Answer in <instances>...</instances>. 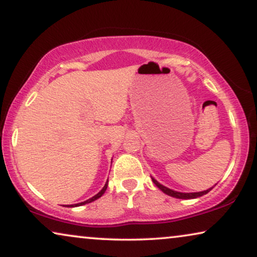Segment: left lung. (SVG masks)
Segmentation results:
<instances>
[{
	"mask_svg": "<svg viewBox=\"0 0 257 257\" xmlns=\"http://www.w3.org/2000/svg\"><path fill=\"white\" fill-rule=\"evenodd\" d=\"M152 181L154 182V185H156L157 187L160 189V191H163V192L165 193V194H167V195H170V196H173V198H177V199H196V198H200V196L205 195V194H207V193H208L209 191H212L213 187H214V186H213V187H210V188L206 189V191H202V192L182 193V192L173 191V189H171V188H167L166 186L159 184V182H158L154 178H152ZM215 185H216V184H215Z\"/></svg>",
	"mask_w": 257,
	"mask_h": 257,
	"instance_id": "left-lung-1",
	"label": "left lung"
}]
</instances>
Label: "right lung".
Masks as SVG:
<instances>
[{"label": "right lung", "mask_w": 257, "mask_h": 257, "mask_svg": "<svg viewBox=\"0 0 257 257\" xmlns=\"http://www.w3.org/2000/svg\"><path fill=\"white\" fill-rule=\"evenodd\" d=\"M107 185H108V180L106 181V184H105V186L103 188H101V191L99 192V193H97L96 195L94 196H92V198H90V199H87L86 201H84V202H79V203H76V205H68L66 207H78V206H83V205H86V203H90V202H92V201H94V200H97V199H99L101 195L104 194L105 193V191H106V188H107Z\"/></svg>", "instance_id": "obj_1"}]
</instances>
